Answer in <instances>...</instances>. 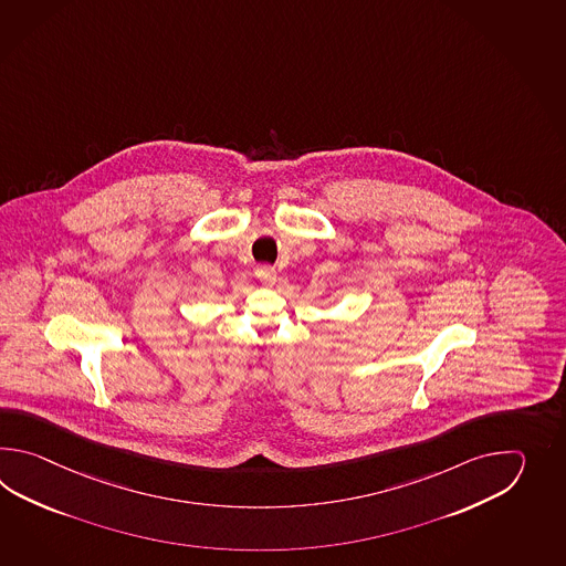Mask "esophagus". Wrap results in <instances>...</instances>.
<instances>
[{"mask_svg": "<svg viewBox=\"0 0 566 566\" xmlns=\"http://www.w3.org/2000/svg\"><path fill=\"white\" fill-rule=\"evenodd\" d=\"M254 275H256V279H259L263 285H269V287L275 285V281H277V273H275L273 266H259Z\"/></svg>", "mask_w": 566, "mask_h": 566, "instance_id": "obj_1", "label": "esophagus"}]
</instances>
